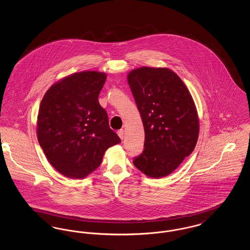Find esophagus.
Listing matches in <instances>:
<instances>
[{
	"mask_svg": "<svg viewBox=\"0 0 250 250\" xmlns=\"http://www.w3.org/2000/svg\"><path fill=\"white\" fill-rule=\"evenodd\" d=\"M117 134H118V136H119L121 140L124 139V137H125V131L123 130V129H120V130L117 131Z\"/></svg>",
	"mask_w": 250,
	"mask_h": 250,
	"instance_id": "obj_1",
	"label": "esophagus"
}]
</instances>
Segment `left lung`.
I'll use <instances>...</instances> for the list:
<instances>
[{"mask_svg": "<svg viewBox=\"0 0 250 250\" xmlns=\"http://www.w3.org/2000/svg\"><path fill=\"white\" fill-rule=\"evenodd\" d=\"M127 82L143 120L144 150L133 163L145 175L162 178L193 152L199 137L198 112L176 73L163 67H139Z\"/></svg>", "mask_w": 250, "mask_h": 250, "instance_id": "obj_1", "label": "left lung"}]
</instances>
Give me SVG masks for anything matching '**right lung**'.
Returning <instances> with one entry per match:
<instances>
[{"mask_svg": "<svg viewBox=\"0 0 250 250\" xmlns=\"http://www.w3.org/2000/svg\"><path fill=\"white\" fill-rule=\"evenodd\" d=\"M107 75L83 71L53 84L37 116V139L49 163L62 175L83 179L102 162L109 147L121 143L109 128L98 95Z\"/></svg>", "mask_w": 250, "mask_h": 250, "instance_id": "right-lung-1", "label": "right lung"}]
</instances>
